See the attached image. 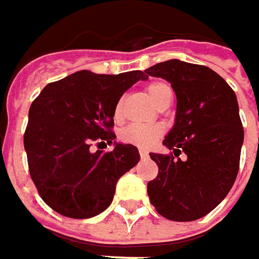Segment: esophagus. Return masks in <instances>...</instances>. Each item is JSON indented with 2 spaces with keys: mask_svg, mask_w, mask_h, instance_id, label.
<instances>
[{
  "mask_svg": "<svg viewBox=\"0 0 259 259\" xmlns=\"http://www.w3.org/2000/svg\"><path fill=\"white\" fill-rule=\"evenodd\" d=\"M140 155H141V158H148V151L144 148H140Z\"/></svg>",
  "mask_w": 259,
  "mask_h": 259,
  "instance_id": "esophagus-1",
  "label": "esophagus"
}]
</instances>
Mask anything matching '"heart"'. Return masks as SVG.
Segmentation results:
<instances>
[{"mask_svg": "<svg viewBox=\"0 0 259 259\" xmlns=\"http://www.w3.org/2000/svg\"><path fill=\"white\" fill-rule=\"evenodd\" d=\"M147 94L150 99L157 105L161 99H164L168 94H171V88L164 82H153L147 86ZM122 116V105L118 101L114 108V119L119 121ZM161 135V130L158 126L151 125H131L126 126L121 133V138L124 143L128 144L140 145V147H148L154 143L155 140Z\"/></svg>", "mask_w": 259, "mask_h": 259, "instance_id": "1", "label": "heart"}]
</instances>
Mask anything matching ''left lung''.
Masks as SVG:
<instances>
[{"label":"left lung","instance_id":"obj_1","mask_svg":"<svg viewBox=\"0 0 259 259\" xmlns=\"http://www.w3.org/2000/svg\"><path fill=\"white\" fill-rule=\"evenodd\" d=\"M165 79L177 98L173 128L163 144L178 156L150 153L158 176L147 184L161 216L190 222L212 212L229 193L239 170L244 128L232 88L212 69L171 59L145 70Z\"/></svg>","mask_w":259,"mask_h":259}]
</instances>
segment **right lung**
<instances>
[{"label":"right lung","instance_id":"1","mask_svg":"<svg viewBox=\"0 0 259 259\" xmlns=\"http://www.w3.org/2000/svg\"><path fill=\"white\" fill-rule=\"evenodd\" d=\"M147 79L141 70H80L49 83L31 104L24 134L28 170L41 199L57 213L88 219L112 203L118 180L140 161L135 145L115 141V104ZM92 141L114 142V150L92 153Z\"/></svg>","mask_w":259,"mask_h":259}]
</instances>
